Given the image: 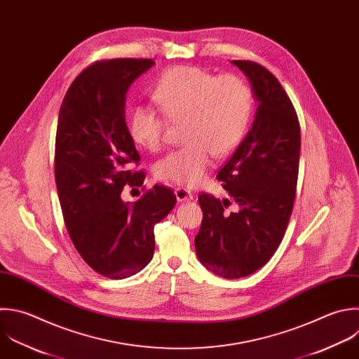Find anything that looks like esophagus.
<instances>
[{
	"label": "esophagus",
	"instance_id": "34e87169",
	"mask_svg": "<svg viewBox=\"0 0 359 359\" xmlns=\"http://www.w3.org/2000/svg\"><path fill=\"white\" fill-rule=\"evenodd\" d=\"M175 196H177L178 202H187V201L194 199V195L189 192V189L181 188V187H178V188L175 189Z\"/></svg>",
	"mask_w": 359,
	"mask_h": 359
}]
</instances>
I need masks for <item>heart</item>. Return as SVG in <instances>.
Here are the masks:
<instances>
[{"mask_svg": "<svg viewBox=\"0 0 359 359\" xmlns=\"http://www.w3.org/2000/svg\"><path fill=\"white\" fill-rule=\"evenodd\" d=\"M158 112L136 107L130 112V139L149 151L163 147L168 119L184 123V147L157 161L158 180L196 187L209 170L212 153H231L244 139L252 112L248 84L233 74L216 77L195 66H177L165 72L153 90Z\"/></svg>", "mask_w": 359, "mask_h": 359, "instance_id": "1", "label": "heart"}]
</instances>
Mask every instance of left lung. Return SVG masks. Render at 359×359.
<instances>
[{"mask_svg": "<svg viewBox=\"0 0 359 359\" xmlns=\"http://www.w3.org/2000/svg\"><path fill=\"white\" fill-rule=\"evenodd\" d=\"M251 81L258 108L252 126L217 172L230 199L202 192L203 219L195 237L199 261L213 273L237 279L264 266L287 227L300 157V125L292 101L264 66L233 60ZM239 208L226 212L231 202Z\"/></svg>", "mask_w": 359, "mask_h": 359, "instance_id": "1", "label": "left lung"}]
</instances>
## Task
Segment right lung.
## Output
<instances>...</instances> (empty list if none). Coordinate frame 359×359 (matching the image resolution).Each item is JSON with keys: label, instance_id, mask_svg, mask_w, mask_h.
<instances>
[{"label": "right lung", "instance_id": "1", "mask_svg": "<svg viewBox=\"0 0 359 359\" xmlns=\"http://www.w3.org/2000/svg\"><path fill=\"white\" fill-rule=\"evenodd\" d=\"M151 59H112L83 70L60 107L55 178L69 236L98 273L125 279L140 272L154 254V226L174 208L172 189L154 185L136 202H123L125 185L143 187L133 172L140 156L129 136L125 100L130 84Z\"/></svg>", "mask_w": 359, "mask_h": 359}]
</instances>
